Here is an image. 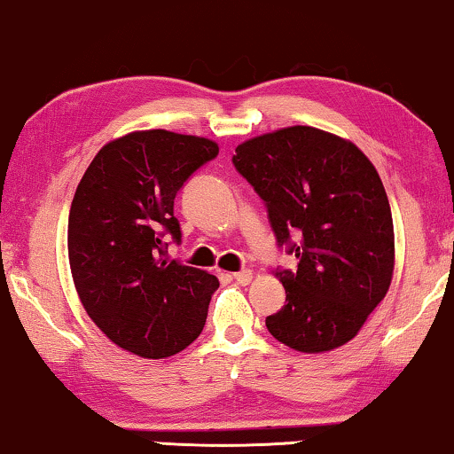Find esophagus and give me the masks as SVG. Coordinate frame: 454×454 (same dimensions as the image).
Segmentation results:
<instances>
[{
	"label": "esophagus",
	"instance_id": "esophagus-1",
	"mask_svg": "<svg viewBox=\"0 0 454 454\" xmlns=\"http://www.w3.org/2000/svg\"><path fill=\"white\" fill-rule=\"evenodd\" d=\"M233 278H235V282H239V285H249V282H252V278H254V274H252V270H239V272H235L233 274Z\"/></svg>",
	"mask_w": 454,
	"mask_h": 454
}]
</instances>
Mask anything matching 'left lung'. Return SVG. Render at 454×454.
<instances>
[{
  "label": "left lung",
  "instance_id": "left-lung-1",
  "mask_svg": "<svg viewBox=\"0 0 454 454\" xmlns=\"http://www.w3.org/2000/svg\"><path fill=\"white\" fill-rule=\"evenodd\" d=\"M233 166L266 202L286 305L268 315L272 336L317 354L350 341L385 299L395 266L391 207L377 169L352 141L286 127L235 149Z\"/></svg>",
  "mask_w": 454,
  "mask_h": 454
}]
</instances>
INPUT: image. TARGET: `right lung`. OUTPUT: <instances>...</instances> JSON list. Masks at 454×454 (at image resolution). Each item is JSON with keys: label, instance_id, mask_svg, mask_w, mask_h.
Here are the masks:
<instances>
[{"label": "right lung", "instance_id": "obj_1", "mask_svg": "<svg viewBox=\"0 0 454 454\" xmlns=\"http://www.w3.org/2000/svg\"><path fill=\"white\" fill-rule=\"evenodd\" d=\"M219 153L205 137L135 130L104 145L85 169L69 211L75 291L91 321L122 350L166 358L205 327L216 276L169 260L180 241L174 199Z\"/></svg>", "mask_w": 454, "mask_h": 454}]
</instances>
